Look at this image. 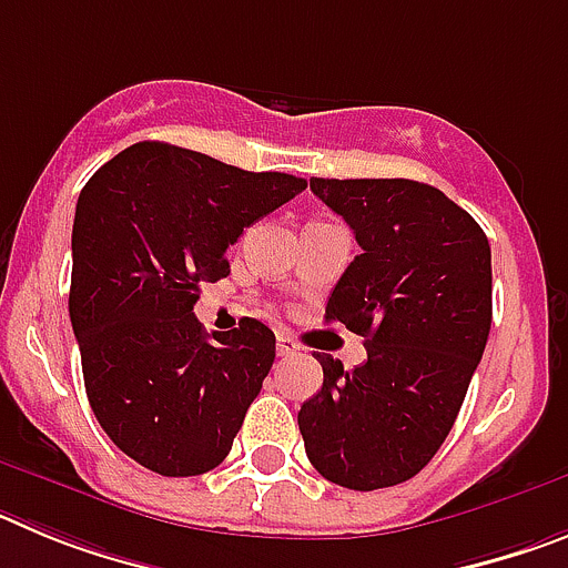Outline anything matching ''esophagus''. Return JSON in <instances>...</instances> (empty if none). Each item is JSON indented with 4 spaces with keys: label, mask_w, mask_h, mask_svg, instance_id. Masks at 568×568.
Wrapping results in <instances>:
<instances>
[{
    "label": "esophagus",
    "mask_w": 568,
    "mask_h": 568,
    "mask_svg": "<svg viewBox=\"0 0 568 568\" xmlns=\"http://www.w3.org/2000/svg\"><path fill=\"white\" fill-rule=\"evenodd\" d=\"M275 346H278V355H281V358H290V355H295V353H298V349H301L298 341L290 338L287 333H278V344H275Z\"/></svg>",
    "instance_id": "1"
}]
</instances>
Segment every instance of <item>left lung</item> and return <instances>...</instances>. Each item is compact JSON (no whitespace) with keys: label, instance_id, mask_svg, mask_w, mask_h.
<instances>
[{"label":"left lung","instance_id":"obj_1","mask_svg":"<svg viewBox=\"0 0 568 568\" xmlns=\"http://www.w3.org/2000/svg\"><path fill=\"white\" fill-rule=\"evenodd\" d=\"M361 255L324 318L366 338L355 369L315 355L324 386L301 406L315 469L346 489L404 484L453 429L491 327V250L480 224L433 184L310 179Z\"/></svg>","mask_w":568,"mask_h":568}]
</instances>
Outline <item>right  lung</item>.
<instances>
[{"label":"right lung","mask_w":568,"mask_h":568,"mask_svg":"<svg viewBox=\"0 0 568 568\" xmlns=\"http://www.w3.org/2000/svg\"><path fill=\"white\" fill-rule=\"evenodd\" d=\"M307 187L195 150L139 142L90 175L73 219L70 324L90 409L128 458L164 478L215 469L275 361L255 318L213 333L202 284L230 275L227 247Z\"/></svg>","instance_id":"add662e5"}]
</instances>
